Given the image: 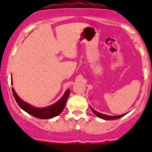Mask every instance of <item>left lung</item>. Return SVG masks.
<instances>
[{
    "instance_id": "1",
    "label": "left lung",
    "mask_w": 152,
    "mask_h": 152,
    "mask_svg": "<svg viewBox=\"0 0 152 152\" xmlns=\"http://www.w3.org/2000/svg\"><path fill=\"white\" fill-rule=\"evenodd\" d=\"M90 109L91 110L93 111V113L96 115V116L99 117L100 118L102 119H104V120H114V119H118V118H120L123 117L124 115H125L126 114L121 115H118V116H111V115H104V114H102V113H99V112L96 111L95 110H93L91 107H90Z\"/></svg>"
}]
</instances>
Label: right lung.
Instances as JSON below:
<instances>
[{
  "instance_id": "obj_1",
  "label": "right lung",
  "mask_w": 152,
  "mask_h": 152,
  "mask_svg": "<svg viewBox=\"0 0 152 152\" xmlns=\"http://www.w3.org/2000/svg\"><path fill=\"white\" fill-rule=\"evenodd\" d=\"M12 93H13L14 97H15V101L18 104V105L24 111L28 113L29 115L34 116V117L37 118L50 119L59 115L62 113V110H64V107H65V104H66L67 99L68 98L69 94H70V90L67 89L66 91H65V94L63 95V96L56 103H55L53 105L49 106V107H45V108H37V107H34L33 106L28 104L26 102H23L18 96V94L15 91L13 87H12Z\"/></svg>"
}]
</instances>
